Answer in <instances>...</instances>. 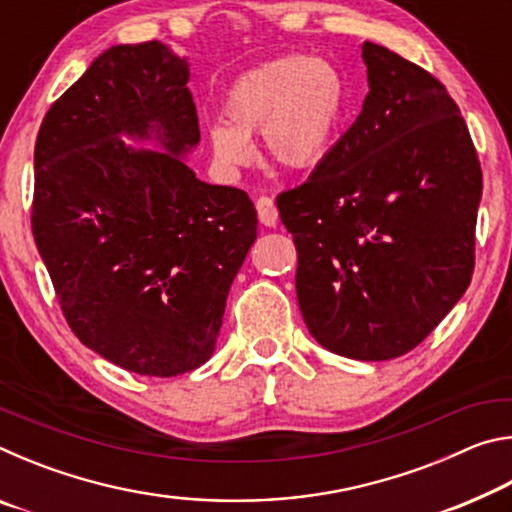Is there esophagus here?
Returning a JSON list of instances; mask_svg holds the SVG:
<instances>
[{
  "label": "esophagus",
  "mask_w": 512,
  "mask_h": 512,
  "mask_svg": "<svg viewBox=\"0 0 512 512\" xmlns=\"http://www.w3.org/2000/svg\"><path fill=\"white\" fill-rule=\"evenodd\" d=\"M255 207H257L259 221L268 225V228H273V225L277 223V207H275L273 198L271 196H259L255 201Z\"/></svg>",
  "instance_id": "1"
}]
</instances>
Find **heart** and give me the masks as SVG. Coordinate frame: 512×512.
<instances>
[{
    "instance_id": "b5f03b06",
    "label": "heart",
    "mask_w": 512,
    "mask_h": 512,
    "mask_svg": "<svg viewBox=\"0 0 512 512\" xmlns=\"http://www.w3.org/2000/svg\"><path fill=\"white\" fill-rule=\"evenodd\" d=\"M350 108L345 76L329 60L282 56L241 74L223 99L225 121L207 126L216 162L244 167L253 160L248 137L262 133L264 149L287 169L323 162L341 135Z\"/></svg>"
}]
</instances>
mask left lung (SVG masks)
Returning <instances> with one entry per match:
<instances>
[{"label":"left lung","instance_id":"left-lung-1","mask_svg":"<svg viewBox=\"0 0 512 512\" xmlns=\"http://www.w3.org/2000/svg\"><path fill=\"white\" fill-rule=\"evenodd\" d=\"M366 101L311 171L277 196L298 250L309 334L359 361L402 357L470 287L481 164L445 85L363 42Z\"/></svg>","mask_w":512,"mask_h":512}]
</instances>
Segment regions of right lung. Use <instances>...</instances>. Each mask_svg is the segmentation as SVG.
<instances>
[{"mask_svg": "<svg viewBox=\"0 0 512 512\" xmlns=\"http://www.w3.org/2000/svg\"><path fill=\"white\" fill-rule=\"evenodd\" d=\"M187 81V58L158 40L110 47L49 108L33 155L31 228L67 325L149 377L212 357L257 239L248 194L203 183L183 160L201 142Z\"/></svg>", "mask_w": 512, "mask_h": 512, "instance_id": "obj_1", "label": "right lung"}]
</instances>
